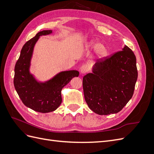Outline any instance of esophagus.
I'll return each instance as SVG.
<instances>
[{
  "mask_svg": "<svg viewBox=\"0 0 154 154\" xmlns=\"http://www.w3.org/2000/svg\"><path fill=\"white\" fill-rule=\"evenodd\" d=\"M88 70H89V67H88L87 64H84L82 66L80 69V71L82 74H85L88 71Z\"/></svg>",
  "mask_w": 154,
  "mask_h": 154,
  "instance_id": "obj_1",
  "label": "esophagus"
}]
</instances>
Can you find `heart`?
Wrapping results in <instances>:
<instances>
[{"mask_svg":"<svg viewBox=\"0 0 154 154\" xmlns=\"http://www.w3.org/2000/svg\"><path fill=\"white\" fill-rule=\"evenodd\" d=\"M88 47L96 49L97 53L98 54L100 57H105L107 54V49L105 48V46L97 43L95 41H91L88 44Z\"/></svg>","mask_w":154,"mask_h":154,"instance_id":"heart-1","label":"heart"}]
</instances>
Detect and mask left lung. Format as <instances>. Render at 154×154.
I'll list each match as a JSON object with an SVG mask.
<instances>
[{"label":"left lung","instance_id":"8db88e82","mask_svg":"<svg viewBox=\"0 0 154 154\" xmlns=\"http://www.w3.org/2000/svg\"><path fill=\"white\" fill-rule=\"evenodd\" d=\"M137 79L136 56L125 45L122 51L97 60L92 73L83 76L86 103L99 115L118 113L132 98Z\"/></svg>","mask_w":154,"mask_h":154}]
</instances>
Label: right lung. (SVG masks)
Instances as JSON below:
<instances>
[{"mask_svg": "<svg viewBox=\"0 0 154 154\" xmlns=\"http://www.w3.org/2000/svg\"><path fill=\"white\" fill-rule=\"evenodd\" d=\"M51 30L40 31L24 45L15 66L14 86L22 103L31 109L48 113L57 109L62 103L63 87L75 76L77 71H63L45 83L37 82L30 74L29 69L35 44L42 35H49Z\"/></svg>", "mask_w": 154, "mask_h": 154, "instance_id": "right-lung-1", "label": "right lung"}]
</instances>
